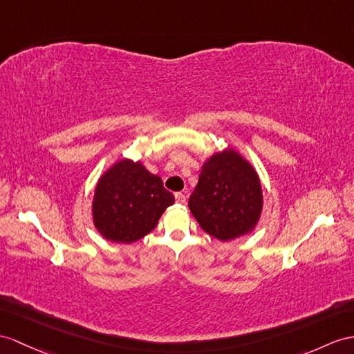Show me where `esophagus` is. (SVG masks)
Instances as JSON below:
<instances>
[{
    "label": "esophagus",
    "instance_id": "obj_1",
    "mask_svg": "<svg viewBox=\"0 0 354 354\" xmlns=\"http://www.w3.org/2000/svg\"><path fill=\"white\" fill-rule=\"evenodd\" d=\"M174 196H176V201L178 204H185L186 203V195L183 192H177Z\"/></svg>",
    "mask_w": 354,
    "mask_h": 354
}]
</instances>
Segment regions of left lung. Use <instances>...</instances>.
I'll use <instances>...</instances> for the list:
<instances>
[{"instance_id": "8db88e82", "label": "left lung", "mask_w": 354, "mask_h": 354, "mask_svg": "<svg viewBox=\"0 0 354 354\" xmlns=\"http://www.w3.org/2000/svg\"><path fill=\"white\" fill-rule=\"evenodd\" d=\"M189 209L207 234L222 242L246 234L263 209L257 172L234 150L213 154L203 165Z\"/></svg>"}]
</instances>
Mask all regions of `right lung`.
I'll return each mask as SVG.
<instances>
[{"instance_id": "1", "label": "right lung", "mask_w": 354, "mask_h": 354, "mask_svg": "<svg viewBox=\"0 0 354 354\" xmlns=\"http://www.w3.org/2000/svg\"><path fill=\"white\" fill-rule=\"evenodd\" d=\"M174 195L163 187L160 177L140 162L120 160L99 180L93 201L94 225L100 234L117 243H133L158 225Z\"/></svg>"}]
</instances>
